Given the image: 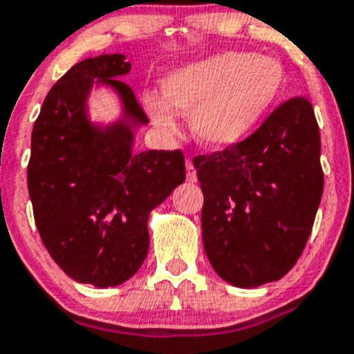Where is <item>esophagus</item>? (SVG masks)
Returning <instances> with one entry per match:
<instances>
[{
    "instance_id": "esophagus-1",
    "label": "esophagus",
    "mask_w": 354,
    "mask_h": 354,
    "mask_svg": "<svg viewBox=\"0 0 354 354\" xmlns=\"http://www.w3.org/2000/svg\"><path fill=\"white\" fill-rule=\"evenodd\" d=\"M185 167H187V180H189L190 183H196V181H198V173H196V167L194 164H192V160H187Z\"/></svg>"
}]
</instances>
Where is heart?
Instances as JSON below:
<instances>
[{
	"mask_svg": "<svg viewBox=\"0 0 354 354\" xmlns=\"http://www.w3.org/2000/svg\"><path fill=\"white\" fill-rule=\"evenodd\" d=\"M285 91L283 66L270 57L223 51L169 73L162 94H146L144 106L164 130L176 128V112L190 115L199 142H239L274 109Z\"/></svg>",
	"mask_w": 354,
	"mask_h": 354,
	"instance_id": "b5f03b06",
	"label": "heart"
}]
</instances>
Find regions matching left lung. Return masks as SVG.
Returning <instances> with one entry per match:
<instances>
[{
    "mask_svg": "<svg viewBox=\"0 0 354 354\" xmlns=\"http://www.w3.org/2000/svg\"><path fill=\"white\" fill-rule=\"evenodd\" d=\"M192 162L215 272L242 288L283 278L305 250L324 189L312 103L290 97L250 137Z\"/></svg>",
    "mask_w": 354,
    "mask_h": 354,
    "instance_id": "1",
    "label": "left lung"
}]
</instances>
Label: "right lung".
<instances>
[{
    "label": "right lung",
    "instance_id": "add662e5",
    "mask_svg": "<svg viewBox=\"0 0 354 354\" xmlns=\"http://www.w3.org/2000/svg\"><path fill=\"white\" fill-rule=\"evenodd\" d=\"M124 58H87L58 80L33 124L28 162L42 244L67 276L100 288L124 283L140 269L149 212L185 181L181 149L131 153V126L147 118L121 80L130 71ZM94 79L115 88L125 104V119L104 132L84 115Z\"/></svg>",
    "mask_w": 354,
    "mask_h": 354
}]
</instances>
